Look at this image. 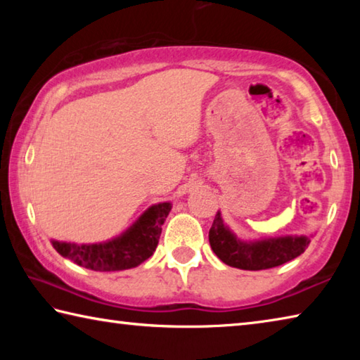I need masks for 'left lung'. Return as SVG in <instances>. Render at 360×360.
<instances>
[{
  "label": "left lung",
  "mask_w": 360,
  "mask_h": 360,
  "mask_svg": "<svg viewBox=\"0 0 360 360\" xmlns=\"http://www.w3.org/2000/svg\"><path fill=\"white\" fill-rule=\"evenodd\" d=\"M210 245L224 264L241 270H266L298 257L308 248L309 240L307 236H284L243 243L225 227L221 212H217L210 229Z\"/></svg>",
  "instance_id": "1"
}]
</instances>
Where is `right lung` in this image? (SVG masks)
Returning <instances> with one entry per match:
<instances>
[{
	"instance_id": "obj_1",
	"label": "right lung",
	"mask_w": 360,
	"mask_h": 360,
	"mask_svg": "<svg viewBox=\"0 0 360 360\" xmlns=\"http://www.w3.org/2000/svg\"><path fill=\"white\" fill-rule=\"evenodd\" d=\"M172 205L150 206L133 227L112 241L100 245H72L52 241L56 251L77 264L95 271H119L138 266L154 254Z\"/></svg>"
}]
</instances>
